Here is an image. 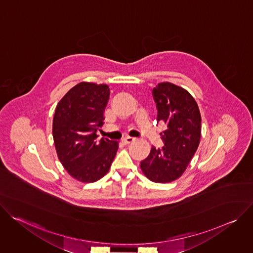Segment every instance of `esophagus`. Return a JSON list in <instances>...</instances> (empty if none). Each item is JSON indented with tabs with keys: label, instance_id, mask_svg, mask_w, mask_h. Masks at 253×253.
Returning <instances> with one entry per match:
<instances>
[{
	"label": "esophagus",
	"instance_id": "obj_1",
	"mask_svg": "<svg viewBox=\"0 0 253 253\" xmlns=\"http://www.w3.org/2000/svg\"><path fill=\"white\" fill-rule=\"evenodd\" d=\"M135 140H136V138L135 137H131V136H126L125 138H123V142L125 144H130V143L134 142Z\"/></svg>",
	"mask_w": 253,
	"mask_h": 253
}]
</instances>
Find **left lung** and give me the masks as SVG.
<instances>
[{"label": "left lung", "instance_id": "8db88e82", "mask_svg": "<svg viewBox=\"0 0 253 253\" xmlns=\"http://www.w3.org/2000/svg\"><path fill=\"white\" fill-rule=\"evenodd\" d=\"M157 122L166 124L161 133L163 147H152L141 161L145 176L156 183H168L181 176L195 154L201 136V115L194 98L185 89L169 82L152 91Z\"/></svg>", "mask_w": 253, "mask_h": 253}]
</instances>
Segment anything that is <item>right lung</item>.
I'll list each match as a JSON object with an SVG mask.
<instances>
[{
  "mask_svg": "<svg viewBox=\"0 0 253 253\" xmlns=\"http://www.w3.org/2000/svg\"><path fill=\"white\" fill-rule=\"evenodd\" d=\"M109 96L110 89L105 84L81 82L56 107L53 138L58 158L78 181H97L109 171L116 156L117 141L97 140Z\"/></svg>",
  "mask_w": 253,
  "mask_h": 253,
  "instance_id": "add662e5",
  "label": "right lung"
}]
</instances>
